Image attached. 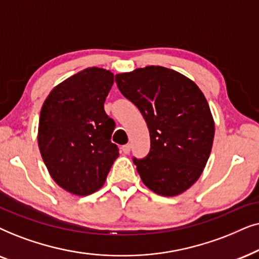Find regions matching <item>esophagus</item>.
Masks as SVG:
<instances>
[{"label":"esophagus","mask_w":259,"mask_h":259,"mask_svg":"<svg viewBox=\"0 0 259 259\" xmlns=\"http://www.w3.org/2000/svg\"><path fill=\"white\" fill-rule=\"evenodd\" d=\"M130 149H132L130 144H125V146L122 147V150H123L124 154H129L130 153Z\"/></svg>","instance_id":"34e87169"}]
</instances>
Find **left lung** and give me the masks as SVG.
I'll list each match as a JSON object with an SVG mask.
<instances>
[{"label":"left lung","instance_id":"1","mask_svg":"<svg viewBox=\"0 0 259 259\" xmlns=\"http://www.w3.org/2000/svg\"><path fill=\"white\" fill-rule=\"evenodd\" d=\"M115 79L149 129V154L133 158L143 184L163 196L181 194L201 175L214 139L204 94L191 79L162 66L137 68Z\"/></svg>","mask_w":259,"mask_h":259}]
</instances>
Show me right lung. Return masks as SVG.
I'll list each match as a JSON object with an SVG mask.
<instances>
[{"mask_svg":"<svg viewBox=\"0 0 259 259\" xmlns=\"http://www.w3.org/2000/svg\"><path fill=\"white\" fill-rule=\"evenodd\" d=\"M112 84L110 71L85 68L55 86L41 109V156L52 179L72 194L98 191L119 155L111 142L115 122L104 110Z\"/></svg>","mask_w":259,"mask_h":259,"instance_id":"right-lung-1","label":"right lung"}]
</instances>
